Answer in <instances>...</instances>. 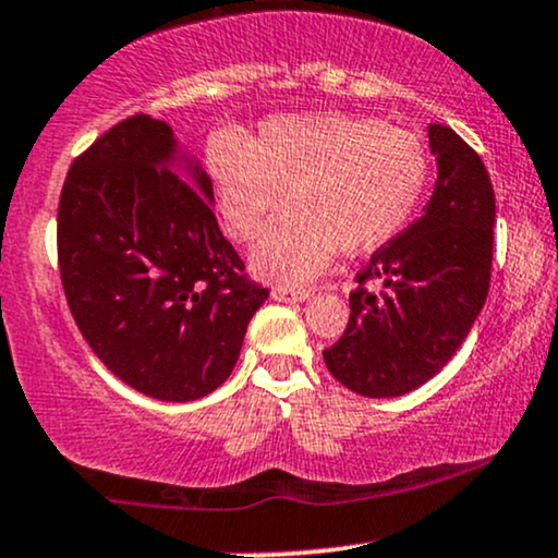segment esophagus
Wrapping results in <instances>:
<instances>
[{
	"label": "esophagus",
	"instance_id": "obj_1",
	"mask_svg": "<svg viewBox=\"0 0 558 558\" xmlns=\"http://www.w3.org/2000/svg\"><path fill=\"white\" fill-rule=\"evenodd\" d=\"M308 296H312V291H308V288H288V286L272 288L275 301H291V304H296V301H304Z\"/></svg>",
	"mask_w": 558,
	"mask_h": 558
}]
</instances>
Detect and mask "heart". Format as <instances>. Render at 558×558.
Returning <instances> with one entry per match:
<instances>
[{
    "label": "heart",
    "instance_id": "b5f03b06",
    "mask_svg": "<svg viewBox=\"0 0 558 558\" xmlns=\"http://www.w3.org/2000/svg\"><path fill=\"white\" fill-rule=\"evenodd\" d=\"M207 171L226 231L236 241L267 236L254 270L280 283L319 275L335 252L385 246L411 223L432 179L426 145L372 117L306 113L272 117L246 145L218 140Z\"/></svg>",
    "mask_w": 558,
    "mask_h": 558
}]
</instances>
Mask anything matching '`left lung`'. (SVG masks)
Listing matches in <instances>:
<instances>
[{"label":"left lung","instance_id":"8db88e82","mask_svg":"<svg viewBox=\"0 0 558 558\" xmlns=\"http://www.w3.org/2000/svg\"><path fill=\"white\" fill-rule=\"evenodd\" d=\"M436 156L424 215L355 275L343 338L322 351L340 385L398 398L426 385L458 353L492 283L496 199L486 166L458 132L428 126ZM379 284V292L365 286Z\"/></svg>","mask_w":558,"mask_h":558}]
</instances>
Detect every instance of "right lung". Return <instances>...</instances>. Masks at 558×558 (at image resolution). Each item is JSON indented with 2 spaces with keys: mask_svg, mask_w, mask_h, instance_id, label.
Here are the masks:
<instances>
[{
  "mask_svg": "<svg viewBox=\"0 0 558 558\" xmlns=\"http://www.w3.org/2000/svg\"><path fill=\"white\" fill-rule=\"evenodd\" d=\"M210 203V177L147 113L100 134L64 179L66 304L104 366L147 398L190 402L223 385L267 299Z\"/></svg>",
  "mask_w": 558,
  "mask_h": 558,
  "instance_id": "add662e5",
  "label": "right lung"
}]
</instances>
